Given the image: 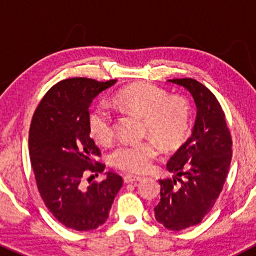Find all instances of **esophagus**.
Returning a JSON list of instances; mask_svg holds the SVG:
<instances>
[{
    "label": "esophagus",
    "mask_w": 256,
    "mask_h": 256,
    "mask_svg": "<svg viewBox=\"0 0 256 256\" xmlns=\"http://www.w3.org/2000/svg\"><path fill=\"white\" fill-rule=\"evenodd\" d=\"M142 180V177H137V176H132V174H128L124 177V182L126 184L128 183H136V182Z\"/></svg>",
    "instance_id": "1"
}]
</instances>
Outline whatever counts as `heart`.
<instances>
[{
  "mask_svg": "<svg viewBox=\"0 0 256 256\" xmlns=\"http://www.w3.org/2000/svg\"><path fill=\"white\" fill-rule=\"evenodd\" d=\"M125 113L144 120V134L158 140L167 150L185 142L192 124V106L183 96H170L166 90L152 84H134L120 90L114 98ZM91 137L100 144H108L114 137V116L106 104H98L88 116ZM158 146L149 140L140 143H122L110 152V161L116 168L143 173L158 158Z\"/></svg>",
  "mask_w": 256,
  "mask_h": 256,
  "instance_id": "heart-1",
  "label": "heart"
}]
</instances>
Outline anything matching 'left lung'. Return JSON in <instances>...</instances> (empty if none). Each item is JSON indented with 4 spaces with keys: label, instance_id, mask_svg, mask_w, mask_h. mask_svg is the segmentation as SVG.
Masks as SVG:
<instances>
[{
    "label": "left lung",
    "instance_id": "obj_1",
    "mask_svg": "<svg viewBox=\"0 0 256 256\" xmlns=\"http://www.w3.org/2000/svg\"><path fill=\"white\" fill-rule=\"evenodd\" d=\"M192 95L198 113L192 136L167 162L172 178L160 179L155 219L180 231L200 224L210 212L228 177L232 140L225 114L216 96L192 78L170 79Z\"/></svg>",
    "mask_w": 256,
    "mask_h": 256
}]
</instances>
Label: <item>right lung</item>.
<instances>
[{"instance_id": "1", "label": "right lung", "mask_w": 256, "mask_h": 256, "mask_svg": "<svg viewBox=\"0 0 256 256\" xmlns=\"http://www.w3.org/2000/svg\"><path fill=\"white\" fill-rule=\"evenodd\" d=\"M116 82L80 77L58 82L32 116L28 152L38 192L49 212L72 230L89 231L104 224L122 186V178L114 172L106 173L102 182L84 183L106 167L96 161L101 152L90 137L89 107Z\"/></svg>"}]
</instances>
